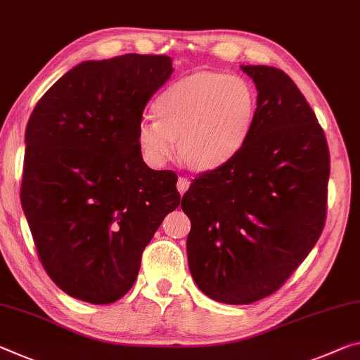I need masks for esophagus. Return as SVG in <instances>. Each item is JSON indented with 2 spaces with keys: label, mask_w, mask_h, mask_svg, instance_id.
<instances>
[{
  "label": "esophagus",
  "mask_w": 360,
  "mask_h": 360,
  "mask_svg": "<svg viewBox=\"0 0 360 360\" xmlns=\"http://www.w3.org/2000/svg\"><path fill=\"white\" fill-rule=\"evenodd\" d=\"M189 184H191V182H189V179H187V178H179L178 179V184H176V189H178V192L182 195V193H184L187 189H189Z\"/></svg>",
  "instance_id": "1"
}]
</instances>
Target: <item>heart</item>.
Masks as SVG:
<instances>
[{"label": "heart", "instance_id": "obj_1", "mask_svg": "<svg viewBox=\"0 0 360 360\" xmlns=\"http://www.w3.org/2000/svg\"><path fill=\"white\" fill-rule=\"evenodd\" d=\"M155 122L136 131L141 158L162 168L176 152L197 173L231 163L253 129L256 96L247 79L219 72H197L171 83L152 104Z\"/></svg>", "mask_w": 360, "mask_h": 360}]
</instances>
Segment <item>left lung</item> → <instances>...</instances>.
I'll use <instances>...</instances> for the list:
<instances>
[{"label":"left lung","instance_id":"left-lung-1","mask_svg":"<svg viewBox=\"0 0 360 360\" xmlns=\"http://www.w3.org/2000/svg\"><path fill=\"white\" fill-rule=\"evenodd\" d=\"M256 117L238 155L182 195L191 219L187 261L197 287L250 304L282 287L317 243L327 211L330 155L316 113L287 73L240 65Z\"/></svg>","mask_w":360,"mask_h":360}]
</instances>
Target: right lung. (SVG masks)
Returning a JSON list of instances; mask_svg holds the SVG:
<instances>
[{
    "instance_id": "add662e5",
    "label": "right lung",
    "mask_w": 360,
    "mask_h": 360,
    "mask_svg": "<svg viewBox=\"0 0 360 360\" xmlns=\"http://www.w3.org/2000/svg\"><path fill=\"white\" fill-rule=\"evenodd\" d=\"M171 73L168 56L84 60L28 120L22 208L43 267L73 298L108 304L127 295L178 208V176L150 169L136 144L142 112Z\"/></svg>"
}]
</instances>
